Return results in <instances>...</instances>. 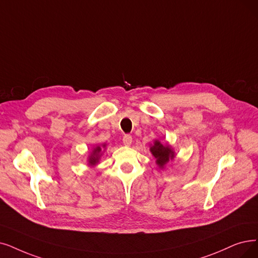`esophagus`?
<instances>
[{"instance_id": "esophagus-1", "label": "esophagus", "mask_w": 258, "mask_h": 258, "mask_svg": "<svg viewBox=\"0 0 258 258\" xmlns=\"http://www.w3.org/2000/svg\"><path fill=\"white\" fill-rule=\"evenodd\" d=\"M122 143H123V145H125V146H130L131 143H132V137H131L130 135L123 136V138H122Z\"/></svg>"}]
</instances>
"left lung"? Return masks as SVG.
<instances>
[{"label": "left lung", "mask_w": 258, "mask_h": 258, "mask_svg": "<svg viewBox=\"0 0 258 258\" xmlns=\"http://www.w3.org/2000/svg\"><path fill=\"white\" fill-rule=\"evenodd\" d=\"M153 157L157 159V164L163 167L170 159H173L174 154L169 146H163L159 141L154 142V145L150 148Z\"/></svg>", "instance_id": "8db88e82"}]
</instances>
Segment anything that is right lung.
<instances>
[{
  "label": "right lung",
  "mask_w": 258,
  "mask_h": 258,
  "mask_svg": "<svg viewBox=\"0 0 258 258\" xmlns=\"http://www.w3.org/2000/svg\"><path fill=\"white\" fill-rule=\"evenodd\" d=\"M104 147H105V145H104ZM100 151H101V148H100V147H96V148L94 149L93 154H92V156H91L90 159H89V162H90L91 165H95V164L98 162Z\"/></svg>",
  "instance_id": "1"
}]
</instances>
